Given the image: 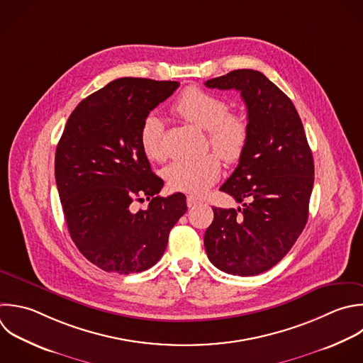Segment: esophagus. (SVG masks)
<instances>
[{"instance_id":"1","label":"esophagus","mask_w":363,"mask_h":363,"mask_svg":"<svg viewBox=\"0 0 363 363\" xmlns=\"http://www.w3.org/2000/svg\"><path fill=\"white\" fill-rule=\"evenodd\" d=\"M200 203H201V199H199V197H194V196H189L187 197V207L189 208H194Z\"/></svg>"}]
</instances>
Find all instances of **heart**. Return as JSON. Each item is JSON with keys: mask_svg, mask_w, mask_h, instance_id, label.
<instances>
[{"mask_svg": "<svg viewBox=\"0 0 363 363\" xmlns=\"http://www.w3.org/2000/svg\"><path fill=\"white\" fill-rule=\"evenodd\" d=\"M172 111L182 121L206 130L207 143L221 160L231 164L241 159L248 143V125L242 115L228 112V105L223 98L190 86L179 95ZM139 142L147 159L162 160L164 157L163 123L155 113L143 119ZM218 158L210 153L196 160H176L164 169L163 177L172 190L201 194L220 176L221 164Z\"/></svg>", "mask_w": 363, "mask_h": 363, "instance_id": "heart-1", "label": "heart"}]
</instances>
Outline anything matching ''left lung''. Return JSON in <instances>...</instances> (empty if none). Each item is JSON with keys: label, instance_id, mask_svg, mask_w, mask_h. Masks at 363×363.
Segmentation results:
<instances>
[{"label": "left lung", "instance_id": "8db88e82", "mask_svg": "<svg viewBox=\"0 0 363 363\" xmlns=\"http://www.w3.org/2000/svg\"><path fill=\"white\" fill-rule=\"evenodd\" d=\"M204 85L238 91L248 118L247 147L220 187L242 207L213 208L206 252L227 274L258 275L285 257L306 224L312 152L294 104L264 74L237 69Z\"/></svg>", "mask_w": 363, "mask_h": 363}]
</instances>
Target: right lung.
<instances>
[{
    "label": "right lung",
    "instance_id": "1",
    "mask_svg": "<svg viewBox=\"0 0 363 363\" xmlns=\"http://www.w3.org/2000/svg\"><path fill=\"white\" fill-rule=\"evenodd\" d=\"M176 81L119 78L71 113L55 153V182L72 241L106 272L133 274L163 255L170 230L187 211L186 196H157L163 180L139 142L143 119ZM146 196V209L131 203Z\"/></svg>",
    "mask_w": 363,
    "mask_h": 363
}]
</instances>
